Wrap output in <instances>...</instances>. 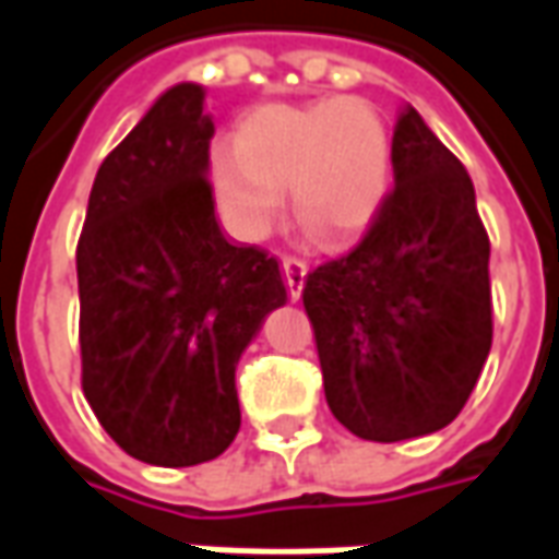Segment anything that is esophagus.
Masks as SVG:
<instances>
[{
	"label": "esophagus",
	"instance_id": "obj_1",
	"mask_svg": "<svg viewBox=\"0 0 559 559\" xmlns=\"http://www.w3.org/2000/svg\"><path fill=\"white\" fill-rule=\"evenodd\" d=\"M281 272H284V284H287V296H290L293 302L302 296L305 287V275H308V266H305L302 260H296V257H284L281 260Z\"/></svg>",
	"mask_w": 559,
	"mask_h": 559
}]
</instances>
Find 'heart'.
Here are the masks:
<instances>
[{
  "mask_svg": "<svg viewBox=\"0 0 559 559\" xmlns=\"http://www.w3.org/2000/svg\"><path fill=\"white\" fill-rule=\"evenodd\" d=\"M215 197L233 230L263 239L290 191L293 218L323 245L362 236L392 188V138L371 104H269L212 158Z\"/></svg>",
  "mask_w": 559,
  "mask_h": 559,
  "instance_id": "b5f03b06",
  "label": "heart"
}]
</instances>
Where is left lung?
<instances>
[{"label":"left lung","instance_id":"left-lung-1","mask_svg":"<svg viewBox=\"0 0 559 559\" xmlns=\"http://www.w3.org/2000/svg\"><path fill=\"white\" fill-rule=\"evenodd\" d=\"M395 188L350 254L305 278L329 411L362 440L445 428L491 350V242L464 164L411 104L392 134Z\"/></svg>","mask_w":559,"mask_h":559}]
</instances>
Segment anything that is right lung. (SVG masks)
<instances>
[{
    "instance_id": "add662e5",
    "label": "right lung",
    "mask_w": 559,
    "mask_h": 559,
    "mask_svg": "<svg viewBox=\"0 0 559 559\" xmlns=\"http://www.w3.org/2000/svg\"><path fill=\"white\" fill-rule=\"evenodd\" d=\"M200 83L148 107L92 182L78 242L83 395L128 455L194 467L239 433L236 365L287 302L275 257L230 242Z\"/></svg>"
}]
</instances>
